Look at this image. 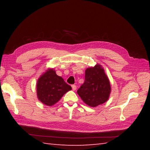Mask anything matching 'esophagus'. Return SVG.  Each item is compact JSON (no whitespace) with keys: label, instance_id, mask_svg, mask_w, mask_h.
<instances>
[{"label":"esophagus","instance_id":"obj_1","mask_svg":"<svg viewBox=\"0 0 150 150\" xmlns=\"http://www.w3.org/2000/svg\"><path fill=\"white\" fill-rule=\"evenodd\" d=\"M71 87H72V90L73 91L76 90V89H77V86H76V85H72Z\"/></svg>","mask_w":150,"mask_h":150}]
</instances>
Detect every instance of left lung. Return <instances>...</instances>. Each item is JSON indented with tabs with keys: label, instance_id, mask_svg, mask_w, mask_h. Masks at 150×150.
Here are the masks:
<instances>
[{
	"label": "left lung",
	"instance_id": "obj_1",
	"mask_svg": "<svg viewBox=\"0 0 150 150\" xmlns=\"http://www.w3.org/2000/svg\"><path fill=\"white\" fill-rule=\"evenodd\" d=\"M110 81L100 64L85 71V81L77 90L82 100L88 106L96 107L106 102L110 97Z\"/></svg>",
	"mask_w": 150,
	"mask_h": 150
}]
</instances>
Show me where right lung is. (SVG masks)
Returning <instances> with one entry per match:
<instances>
[{
    "label": "right lung",
    "mask_w": 150,
    "mask_h": 150,
    "mask_svg": "<svg viewBox=\"0 0 150 150\" xmlns=\"http://www.w3.org/2000/svg\"><path fill=\"white\" fill-rule=\"evenodd\" d=\"M71 90V87L57 75L53 69L46 70L37 81V97L47 106H51L57 103L66 92Z\"/></svg>",
    "instance_id": "right-lung-1"
}]
</instances>
